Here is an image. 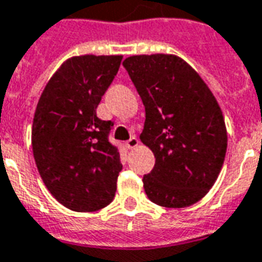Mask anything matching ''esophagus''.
<instances>
[{
	"label": "esophagus",
	"instance_id": "obj_1",
	"mask_svg": "<svg viewBox=\"0 0 262 262\" xmlns=\"http://www.w3.org/2000/svg\"><path fill=\"white\" fill-rule=\"evenodd\" d=\"M139 145V141L137 137H131V138L127 141V146H128L129 149H134V148H137Z\"/></svg>",
	"mask_w": 262,
	"mask_h": 262
}]
</instances>
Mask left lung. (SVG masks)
Instances as JSON below:
<instances>
[{
  "instance_id": "obj_1",
  "label": "left lung",
  "mask_w": 262,
  "mask_h": 262,
  "mask_svg": "<svg viewBox=\"0 0 262 262\" xmlns=\"http://www.w3.org/2000/svg\"><path fill=\"white\" fill-rule=\"evenodd\" d=\"M123 66L145 106L139 139L156 159L144 176L145 192L160 207H190L207 195L225 162L222 110L198 72L179 55H131Z\"/></svg>"
}]
</instances>
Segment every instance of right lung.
Listing matches in <instances>:
<instances>
[{
  "label": "right lung",
  "mask_w": 262,
  "mask_h": 262,
  "mask_svg": "<svg viewBox=\"0 0 262 262\" xmlns=\"http://www.w3.org/2000/svg\"><path fill=\"white\" fill-rule=\"evenodd\" d=\"M123 55H75L64 61L37 103L32 148L41 180L57 201L75 212L107 207L123 169L108 142L112 121L97 104L117 75Z\"/></svg>",
  "instance_id": "right-lung-1"
}]
</instances>
